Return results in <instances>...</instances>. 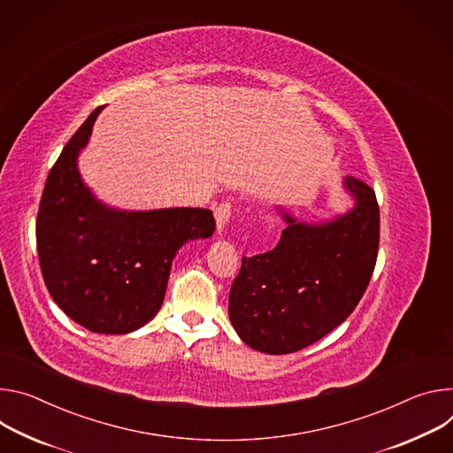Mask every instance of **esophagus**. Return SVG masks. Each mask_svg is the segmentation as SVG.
<instances>
[{"label": "esophagus", "mask_w": 453, "mask_h": 453, "mask_svg": "<svg viewBox=\"0 0 453 453\" xmlns=\"http://www.w3.org/2000/svg\"><path fill=\"white\" fill-rule=\"evenodd\" d=\"M214 216H216L218 230L221 232V230L226 226V223L230 221V216H232V205H230V203H221V205L216 209Z\"/></svg>", "instance_id": "1"}]
</instances>
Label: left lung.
Here are the masks:
<instances>
[{"instance_id":"left-lung-1","label":"left lung","mask_w":453,"mask_h":453,"mask_svg":"<svg viewBox=\"0 0 453 453\" xmlns=\"http://www.w3.org/2000/svg\"><path fill=\"white\" fill-rule=\"evenodd\" d=\"M355 205L320 223L300 221L277 207L286 228L266 254L242 257L228 296L239 338L266 355L304 349L358 306L380 242L374 190L355 176L342 180Z\"/></svg>"}]
</instances>
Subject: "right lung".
<instances>
[{"label":"right lung","instance_id":"obj_1","mask_svg":"<svg viewBox=\"0 0 453 453\" xmlns=\"http://www.w3.org/2000/svg\"><path fill=\"white\" fill-rule=\"evenodd\" d=\"M103 110L86 119L50 171L35 237L56 304L93 333L127 334L160 311L178 250L209 239L216 219L209 209L122 211L100 201L81 176L79 155Z\"/></svg>","mask_w":453,"mask_h":453}]
</instances>
